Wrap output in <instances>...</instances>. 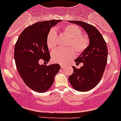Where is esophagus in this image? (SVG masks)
<instances>
[{
	"label": "esophagus",
	"mask_w": 121,
	"mask_h": 121,
	"mask_svg": "<svg viewBox=\"0 0 121 121\" xmlns=\"http://www.w3.org/2000/svg\"><path fill=\"white\" fill-rule=\"evenodd\" d=\"M60 67H61V68H64V67H65V65H60Z\"/></svg>",
	"instance_id": "obj_1"
}]
</instances>
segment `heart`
I'll list each match as a JSON object with an SVG mask.
<instances>
[{
    "label": "heart",
    "instance_id": "heart-1",
    "mask_svg": "<svg viewBox=\"0 0 121 121\" xmlns=\"http://www.w3.org/2000/svg\"><path fill=\"white\" fill-rule=\"evenodd\" d=\"M62 31L70 38L68 46L73 48L78 54L83 53L88 48L89 39L86 35H82V30L79 26L74 25H69L63 28ZM47 43L50 49H54L56 47L57 44V33L54 29L51 30L48 33ZM73 49L71 47L66 49L56 48L51 53L52 60L57 64H65L75 57V50Z\"/></svg>",
    "mask_w": 121,
    "mask_h": 121
}]
</instances>
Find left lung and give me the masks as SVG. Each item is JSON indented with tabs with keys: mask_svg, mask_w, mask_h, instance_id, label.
<instances>
[{
	"mask_svg": "<svg viewBox=\"0 0 121 121\" xmlns=\"http://www.w3.org/2000/svg\"><path fill=\"white\" fill-rule=\"evenodd\" d=\"M69 22L81 26L89 38L88 48L74 60L76 64L82 62L84 65L80 68L73 66V73L68 78L74 89L86 91L95 88L102 78L107 62V47L103 37L96 27L81 21Z\"/></svg>",
	"mask_w": 121,
	"mask_h": 121,
	"instance_id": "8db88e82",
	"label": "left lung"
}]
</instances>
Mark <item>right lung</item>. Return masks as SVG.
Listing matches in <instances>:
<instances>
[{
  "instance_id": "obj_1",
  "label": "right lung",
  "mask_w": 121,
  "mask_h": 121,
  "mask_svg": "<svg viewBox=\"0 0 121 121\" xmlns=\"http://www.w3.org/2000/svg\"><path fill=\"white\" fill-rule=\"evenodd\" d=\"M62 20L37 22L21 33L14 47V59L19 74L29 88L38 93L47 91L60 69L58 64L40 65V59L47 63L50 55L47 37L50 29Z\"/></svg>"
}]
</instances>
